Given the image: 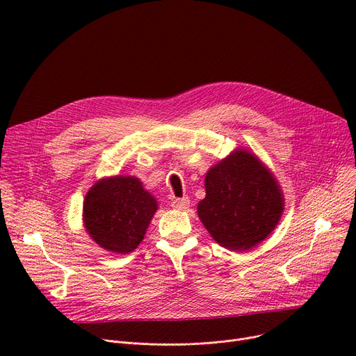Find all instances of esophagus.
<instances>
[{
    "label": "esophagus",
    "instance_id": "1",
    "mask_svg": "<svg viewBox=\"0 0 356 356\" xmlns=\"http://www.w3.org/2000/svg\"><path fill=\"white\" fill-rule=\"evenodd\" d=\"M172 207H173V208H176V209H180V211H183V209H188V208L191 207V200H189V197L173 199V202H172Z\"/></svg>",
    "mask_w": 356,
    "mask_h": 356
}]
</instances>
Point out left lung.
Instances as JSON below:
<instances>
[{
	"label": "left lung",
	"instance_id": "1",
	"mask_svg": "<svg viewBox=\"0 0 356 356\" xmlns=\"http://www.w3.org/2000/svg\"><path fill=\"white\" fill-rule=\"evenodd\" d=\"M207 197L197 215L213 239L228 250H251L266 239L283 213L275 179L244 149L212 167L204 177Z\"/></svg>",
	"mask_w": 356,
	"mask_h": 356
}]
</instances>
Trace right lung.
Segmentation results:
<instances>
[{"instance_id":"add662e5","label":"right lung","mask_w":356,"mask_h":356,"mask_svg":"<svg viewBox=\"0 0 356 356\" xmlns=\"http://www.w3.org/2000/svg\"><path fill=\"white\" fill-rule=\"evenodd\" d=\"M157 202L137 177L115 176L95 183L83 202L86 232L102 248L128 254L144 238Z\"/></svg>"}]
</instances>
